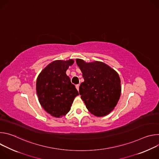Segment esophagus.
I'll use <instances>...</instances> for the list:
<instances>
[{"mask_svg": "<svg viewBox=\"0 0 159 159\" xmlns=\"http://www.w3.org/2000/svg\"><path fill=\"white\" fill-rule=\"evenodd\" d=\"M76 89H77V90H79V84H77V85H76Z\"/></svg>", "mask_w": 159, "mask_h": 159, "instance_id": "34e87169", "label": "esophagus"}]
</instances>
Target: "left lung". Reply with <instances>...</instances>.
I'll use <instances>...</instances> for the list:
<instances>
[{
    "mask_svg": "<svg viewBox=\"0 0 159 159\" xmlns=\"http://www.w3.org/2000/svg\"><path fill=\"white\" fill-rule=\"evenodd\" d=\"M84 82L79 94L87 109L96 116H104L116 106L121 95V80L118 73L101 61L86 63L77 59Z\"/></svg>",
    "mask_w": 159,
    "mask_h": 159,
    "instance_id": "1",
    "label": "left lung"
}]
</instances>
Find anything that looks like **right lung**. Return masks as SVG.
Returning a JSON list of instances; mask_svg holds the SVG:
<instances>
[{"mask_svg":"<svg viewBox=\"0 0 159 159\" xmlns=\"http://www.w3.org/2000/svg\"><path fill=\"white\" fill-rule=\"evenodd\" d=\"M73 60H56L41 71L36 80L38 100L48 113L59 118L70 110L75 97L79 93L72 84L66 71L74 63Z\"/></svg>","mask_w":159,"mask_h":159,"instance_id":"1","label":"right lung"}]
</instances>
